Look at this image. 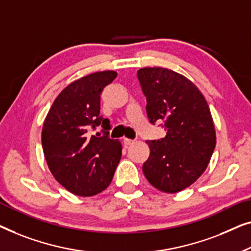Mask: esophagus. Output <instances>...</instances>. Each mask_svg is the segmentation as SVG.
Masks as SVG:
<instances>
[{"instance_id":"obj_1","label":"esophagus","mask_w":251,"mask_h":251,"mask_svg":"<svg viewBox=\"0 0 251 251\" xmlns=\"http://www.w3.org/2000/svg\"><path fill=\"white\" fill-rule=\"evenodd\" d=\"M133 143H135V141H134V140L126 139V137H125V139H124V144H125L126 147H128V146H132Z\"/></svg>"}]
</instances>
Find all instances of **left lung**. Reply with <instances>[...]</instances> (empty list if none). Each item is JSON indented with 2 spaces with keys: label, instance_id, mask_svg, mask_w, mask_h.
<instances>
[{
  "label": "left lung",
  "instance_id": "left-lung-1",
  "mask_svg": "<svg viewBox=\"0 0 251 251\" xmlns=\"http://www.w3.org/2000/svg\"><path fill=\"white\" fill-rule=\"evenodd\" d=\"M151 124L164 123L166 136L147 141L150 156L142 171L154 188L176 193L206 171L216 133L206 99L185 76L161 67L137 70Z\"/></svg>",
  "mask_w": 251,
  "mask_h": 251
}]
</instances>
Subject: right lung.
Here are the masks:
<instances>
[{"label":"right lung","instance_id":"1","mask_svg":"<svg viewBox=\"0 0 251 251\" xmlns=\"http://www.w3.org/2000/svg\"><path fill=\"white\" fill-rule=\"evenodd\" d=\"M117 73L104 70L84 76L61 91L42 129V147L54 178L69 192L91 197L108 188L122 157V143L109 139L110 122L100 116V95ZM101 125L103 137L87 130Z\"/></svg>","mask_w":251,"mask_h":251}]
</instances>
